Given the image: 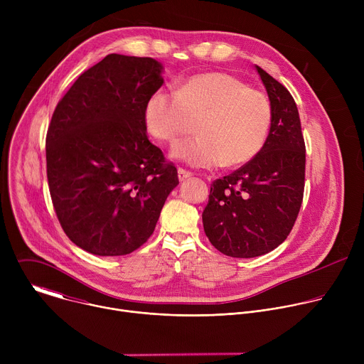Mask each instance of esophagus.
<instances>
[{
  "instance_id": "obj_1",
  "label": "esophagus",
  "mask_w": 364,
  "mask_h": 364,
  "mask_svg": "<svg viewBox=\"0 0 364 364\" xmlns=\"http://www.w3.org/2000/svg\"><path fill=\"white\" fill-rule=\"evenodd\" d=\"M193 174L184 168H178V180L180 181H186L187 178H190Z\"/></svg>"
}]
</instances>
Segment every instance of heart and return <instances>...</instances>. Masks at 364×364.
<instances>
[{"label":"heart","mask_w":364,"mask_h":364,"mask_svg":"<svg viewBox=\"0 0 364 364\" xmlns=\"http://www.w3.org/2000/svg\"><path fill=\"white\" fill-rule=\"evenodd\" d=\"M148 132L174 142L197 121V136L173 145L171 157L196 168L246 164L264 148L272 127V103L239 77L212 72L193 76L174 92H154L144 109Z\"/></svg>","instance_id":"1"}]
</instances>
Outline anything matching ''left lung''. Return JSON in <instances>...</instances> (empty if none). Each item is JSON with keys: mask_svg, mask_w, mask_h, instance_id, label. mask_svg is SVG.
I'll return each instance as SVG.
<instances>
[{"mask_svg": "<svg viewBox=\"0 0 364 364\" xmlns=\"http://www.w3.org/2000/svg\"><path fill=\"white\" fill-rule=\"evenodd\" d=\"M272 103L269 136L255 159L210 186L203 228L232 257H255L278 247L292 230L304 197L305 142L288 89L256 66Z\"/></svg>", "mask_w": 364, "mask_h": 364, "instance_id": "1", "label": "left lung"}]
</instances>
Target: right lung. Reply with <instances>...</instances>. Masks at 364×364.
Returning <instances> with one entry per match:
<instances>
[{
    "label": "right lung",
    "instance_id": "add662e5",
    "mask_svg": "<svg viewBox=\"0 0 364 364\" xmlns=\"http://www.w3.org/2000/svg\"><path fill=\"white\" fill-rule=\"evenodd\" d=\"M161 70L151 58L108 55L77 77L51 117V201L68 237L89 253L122 256L142 246L178 184L144 118Z\"/></svg>",
    "mask_w": 364,
    "mask_h": 364
}]
</instances>
